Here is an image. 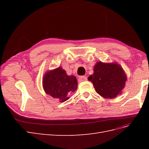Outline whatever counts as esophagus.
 <instances>
[{
	"instance_id": "esophagus-1",
	"label": "esophagus",
	"mask_w": 149,
	"mask_h": 149,
	"mask_svg": "<svg viewBox=\"0 0 149 149\" xmlns=\"http://www.w3.org/2000/svg\"><path fill=\"white\" fill-rule=\"evenodd\" d=\"M88 78L86 76H81V77L79 78L78 81L79 82H83V81H87Z\"/></svg>"
}]
</instances>
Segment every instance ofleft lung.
Masks as SVG:
<instances>
[{"mask_svg": "<svg viewBox=\"0 0 149 149\" xmlns=\"http://www.w3.org/2000/svg\"><path fill=\"white\" fill-rule=\"evenodd\" d=\"M96 91L105 98H114L124 88L127 78L123 69L116 63L97 62L94 73L88 77Z\"/></svg>", "mask_w": 149, "mask_h": 149, "instance_id": "left-lung-1", "label": "left lung"}]
</instances>
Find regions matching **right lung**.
<instances>
[{
	"instance_id": "right-lung-1",
	"label": "right lung",
	"mask_w": 149,
	"mask_h": 149,
	"mask_svg": "<svg viewBox=\"0 0 149 149\" xmlns=\"http://www.w3.org/2000/svg\"><path fill=\"white\" fill-rule=\"evenodd\" d=\"M43 86L47 94L64 102L77 89L78 81L75 76L67 75L65 71L59 67L45 74Z\"/></svg>"
}]
</instances>
